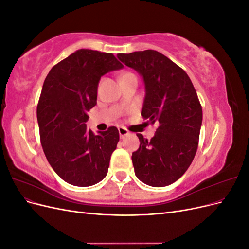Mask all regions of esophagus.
I'll return each instance as SVG.
<instances>
[{
  "mask_svg": "<svg viewBox=\"0 0 249 249\" xmlns=\"http://www.w3.org/2000/svg\"><path fill=\"white\" fill-rule=\"evenodd\" d=\"M118 132H119V136H120V138H124V137L126 136V135H129V134H130L129 130L125 129L124 126H119V127H118Z\"/></svg>",
  "mask_w": 249,
  "mask_h": 249,
  "instance_id": "obj_1",
  "label": "esophagus"
}]
</instances>
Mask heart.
Masks as SVG:
<instances>
[{"mask_svg": "<svg viewBox=\"0 0 249 249\" xmlns=\"http://www.w3.org/2000/svg\"><path fill=\"white\" fill-rule=\"evenodd\" d=\"M130 72H126V73H124V74H129ZM124 74H123V76H124Z\"/></svg>", "mask_w": 249, "mask_h": 249, "instance_id": "obj_1", "label": "heart"}]
</instances>
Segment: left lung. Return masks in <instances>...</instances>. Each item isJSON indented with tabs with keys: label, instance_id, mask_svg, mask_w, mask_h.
Listing matches in <instances>:
<instances>
[{
	"label": "left lung",
	"instance_id": "8db88e82",
	"mask_svg": "<svg viewBox=\"0 0 249 249\" xmlns=\"http://www.w3.org/2000/svg\"><path fill=\"white\" fill-rule=\"evenodd\" d=\"M117 58L142 76L141 115L158 124L150 140L137 134L140 146L132 155L135 175L148 186H168L184 175L196 154L202 122L197 93L186 71L159 52L145 50Z\"/></svg>",
	"mask_w": 249,
	"mask_h": 249
}]
</instances>
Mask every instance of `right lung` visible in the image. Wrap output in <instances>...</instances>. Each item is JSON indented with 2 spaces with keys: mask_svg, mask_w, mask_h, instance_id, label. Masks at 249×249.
I'll return each instance as SVG.
<instances>
[{
  "mask_svg": "<svg viewBox=\"0 0 249 249\" xmlns=\"http://www.w3.org/2000/svg\"><path fill=\"white\" fill-rule=\"evenodd\" d=\"M111 53L81 49L50 71L37 105L42 149L66 183L92 186L107 176L119 141L117 127L95 135L87 130V112L96 105L101 77L123 69Z\"/></svg>",
  "mask_w": 249,
  "mask_h": 249,
  "instance_id": "add662e5",
  "label": "right lung"
}]
</instances>
